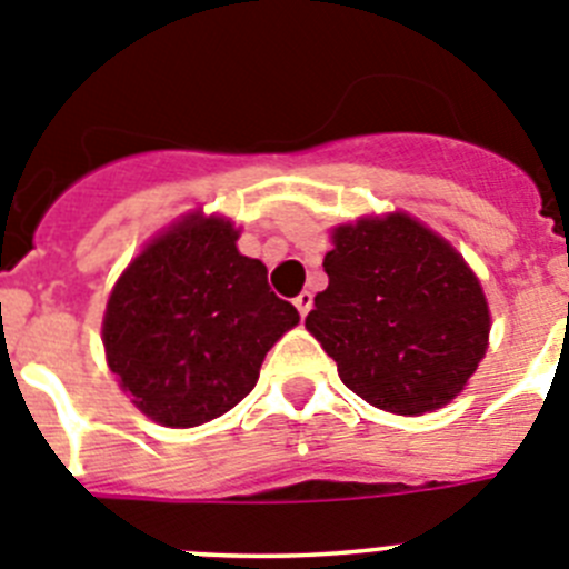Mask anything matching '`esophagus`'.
<instances>
[{
    "mask_svg": "<svg viewBox=\"0 0 569 569\" xmlns=\"http://www.w3.org/2000/svg\"><path fill=\"white\" fill-rule=\"evenodd\" d=\"M295 306H297V311H300V317L309 315V309H311V291H300V295L295 297Z\"/></svg>",
    "mask_w": 569,
    "mask_h": 569,
    "instance_id": "34e87169",
    "label": "esophagus"
}]
</instances>
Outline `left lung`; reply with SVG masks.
<instances>
[{
	"label": "left lung",
	"instance_id": "left-lung-1",
	"mask_svg": "<svg viewBox=\"0 0 569 569\" xmlns=\"http://www.w3.org/2000/svg\"><path fill=\"white\" fill-rule=\"evenodd\" d=\"M306 329L346 388L382 411L419 417L457 397L485 357L490 315L462 254L397 212L335 229Z\"/></svg>",
	"mask_w": 569,
	"mask_h": 569
}]
</instances>
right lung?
I'll use <instances>...</instances> for the list:
<instances>
[{
    "label": "right lung",
    "mask_w": 569,
    "mask_h": 569,
    "mask_svg": "<svg viewBox=\"0 0 569 569\" xmlns=\"http://www.w3.org/2000/svg\"><path fill=\"white\" fill-rule=\"evenodd\" d=\"M223 218L189 214L121 274L104 315L110 371L141 411L192 428L234 408L258 382L266 351L300 315L260 260L240 254Z\"/></svg>",
    "instance_id": "obj_1"
}]
</instances>
